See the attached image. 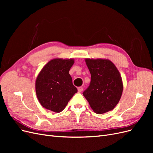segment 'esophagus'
<instances>
[{
	"instance_id": "34e87169",
	"label": "esophagus",
	"mask_w": 153,
	"mask_h": 153,
	"mask_svg": "<svg viewBox=\"0 0 153 153\" xmlns=\"http://www.w3.org/2000/svg\"><path fill=\"white\" fill-rule=\"evenodd\" d=\"M83 91V87H78V91L79 92H81Z\"/></svg>"
}]
</instances>
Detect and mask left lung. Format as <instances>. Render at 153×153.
I'll use <instances>...</instances> for the list:
<instances>
[{
	"label": "left lung",
	"mask_w": 153,
	"mask_h": 153,
	"mask_svg": "<svg viewBox=\"0 0 153 153\" xmlns=\"http://www.w3.org/2000/svg\"><path fill=\"white\" fill-rule=\"evenodd\" d=\"M91 73V82L83 92L96 114L113 110L121 99L123 90L122 78L117 68L109 60L86 59Z\"/></svg>",
	"instance_id": "left-lung-1"
}]
</instances>
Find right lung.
<instances>
[{"label":"right lung","mask_w":153,"mask_h":153,"mask_svg":"<svg viewBox=\"0 0 153 153\" xmlns=\"http://www.w3.org/2000/svg\"><path fill=\"white\" fill-rule=\"evenodd\" d=\"M73 63V59H55L41 69L36 81V92L44 108L61 112L77 92L69 74Z\"/></svg>","instance_id":"obj_1"}]
</instances>
